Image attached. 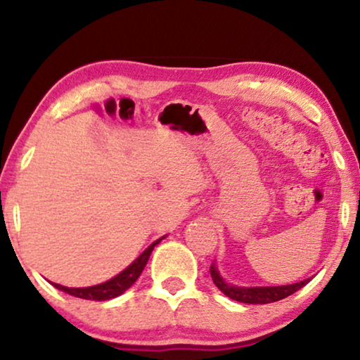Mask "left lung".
Returning a JSON list of instances; mask_svg holds the SVG:
<instances>
[{"label":"left lung","mask_w":360,"mask_h":360,"mask_svg":"<svg viewBox=\"0 0 360 360\" xmlns=\"http://www.w3.org/2000/svg\"><path fill=\"white\" fill-rule=\"evenodd\" d=\"M211 278L216 287L223 292L226 297L240 303H249V304H265V303H274L278 300H283L298 292L300 288H303L309 280H303V282L292 283V285H282V287H250V288H240L234 287V285H228L221 278L218 269L214 267V264H211L210 267Z\"/></svg>","instance_id":"obj_1"}]
</instances>
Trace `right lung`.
Returning a JSON list of instances; mask_svg holds the SVG:
<instances>
[{
	"label": "right lung",
	"mask_w": 360,
	"mask_h": 360,
	"mask_svg": "<svg viewBox=\"0 0 360 360\" xmlns=\"http://www.w3.org/2000/svg\"><path fill=\"white\" fill-rule=\"evenodd\" d=\"M162 239H157L155 243H152L149 248H147L144 252H142L139 257H137L134 262L129 265V267L124 269L121 274H117L115 278L108 280V282H105V283L95 285V287H86V288H68V287H63V285H58V283H52V285L56 288L62 290V292L72 295V297L83 298V300L105 302V300L120 297L121 293H124L126 290L132 287V283L139 278V275L142 274V270H144V267H146L147 260H149V257H150L152 250H154L155 245L159 244Z\"/></svg>",
	"instance_id": "obj_1"
}]
</instances>
